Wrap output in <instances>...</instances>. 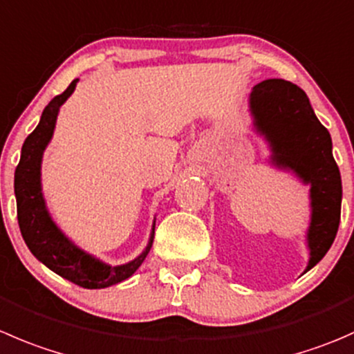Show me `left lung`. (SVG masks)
Listing matches in <instances>:
<instances>
[{
  "mask_svg": "<svg viewBox=\"0 0 354 354\" xmlns=\"http://www.w3.org/2000/svg\"><path fill=\"white\" fill-rule=\"evenodd\" d=\"M252 129L270 149V164L310 185V223L304 273L328 252L341 221V173L332 156L330 133L311 109L299 86L286 79H266L249 95Z\"/></svg>",
  "mask_w": 354,
  "mask_h": 354,
  "instance_id": "1",
  "label": "left lung"
}]
</instances>
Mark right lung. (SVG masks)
I'll return each mask as SVG.
<instances>
[{
	"label": "right lung",
	"mask_w": 354,
	"mask_h": 354,
	"mask_svg": "<svg viewBox=\"0 0 354 354\" xmlns=\"http://www.w3.org/2000/svg\"><path fill=\"white\" fill-rule=\"evenodd\" d=\"M77 81L79 79H74L64 93L55 97L44 107L39 124L24 142L20 162L15 169V183H13L17 219L29 250L46 268L84 289H105L129 279L142 266L152 247L156 218L145 249L135 259L115 266L81 249L74 240L62 232L60 226L51 218L41 185V164H43L44 150L53 138L60 107L74 93Z\"/></svg>",
	"instance_id": "add662e5"
}]
</instances>
